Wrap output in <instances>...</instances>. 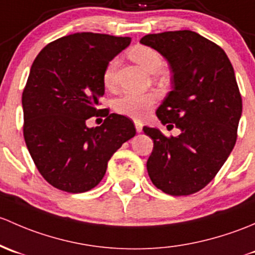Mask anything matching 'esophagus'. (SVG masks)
Returning a JSON list of instances; mask_svg holds the SVG:
<instances>
[{
  "label": "esophagus",
  "instance_id": "1",
  "mask_svg": "<svg viewBox=\"0 0 255 255\" xmlns=\"http://www.w3.org/2000/svg\"><path fill=\"white\" fill-rule=\"evenodd\" d=\"M135 128L137 132H141L142 131V123L138 122V120H135Z\"/></svg>",
  "mask_w": 255,
  "mask_h": 255
}]
</instances>
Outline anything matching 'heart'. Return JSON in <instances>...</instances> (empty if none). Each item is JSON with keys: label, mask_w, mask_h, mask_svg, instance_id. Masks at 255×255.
<instances>
[{"label": "heart", "mask_w": 255, "mask_h": 255, "mask_svg": "<svg viewBox=\"0 0 255 255\" xmlns=\"http://www.w3.org/2000/svg\"><path fill=\"white\" fill-rule=\"evenodd\" d=\"M128 56L132 61L140 65L147 72L156 73L163 66V59L158 51L146 45H136L128 50ZM118 60L113 59L107 65L103 72V82L106 87L112 88L115 81V69H117ZM156 102L154 93H127L120 94L113 102V108L120 115H125L128 118L141 119L146 117L151 110L152 106Z\"/></svg>", "instance_id": "obj_1"}]
</instances>
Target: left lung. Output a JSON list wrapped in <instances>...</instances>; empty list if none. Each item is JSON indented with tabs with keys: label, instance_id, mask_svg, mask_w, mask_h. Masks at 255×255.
I'll list each match as a JSON object with an SVG mask.
<instances>
[{
	"label": "left lung",
	"instance_id": "left-lung-1",
	"mask_svg": "<svg viewBox=\"0 0 255 255\" xmlns=\"http://www.w3.org/2000/svg\"><path fill=\"white\" fill-rule=\"evenodd\" d=\"M141 44L158 51L172 71V91L157 109L177 137L143 127L153 140L147 161L152 183L169 195H190L215 178L235 147L242 98L226 52L191 30L148 34Z\"/></svg>",
	"mask_w": 255,
	"mask_h": 255
}]
</instances>
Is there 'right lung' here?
Listing matches in <instances>:
<instances>
[{"label":"right lung","instance_id":"obj_1","mask_svg":"<svg viewBox=\"0 0 255 255\" xmlns=\"http://www.w3.org/2000/svg\"><path fill=\"white\" fill-rule=\"evenodd\" d=\"M131 43L128 36L75 33L48 44L34 60L22 96L25 145L44 179L67 193L94 188L108 161L133 137L124 115L98 110L107 65ZM103 115L101 127L87 120Z\"/></svg>","mask_w":255,"mask_h":255}]
</instances>
